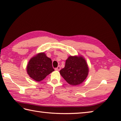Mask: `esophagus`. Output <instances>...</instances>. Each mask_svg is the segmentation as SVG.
Here are the masks:
<instances>
[{
	"instance_id": "esophagus-1",
	"label": "esophagus",
	"mask_w": 121,
	"mask_h": 121,
	"mask_svg": "<svg viewBox=\"0 0 121 121\" xmlns=\"http://www.w3.org/2000/svg\"><path fill=\"white\" fill-rule=\"evenodd\" d=\"M55 69L56 71H60V66H58V67H57V68H55Z\"/></svg>"
}]
</instances>
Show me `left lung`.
<instances>
[{"label": "left lung", "mask_w": 121, "mask_h": 121, "mask_svg": "<svg viewBox=\"0 0 121 121\" xmlns=\"http://www.w3.org/2000/svg\"><path fill=\"white\" fill-rule=\"evenodd\" d=\"M86 61L81 56H69L65 62L64 68L59 71L67 83L76 86L82 83L88 74Z\"/></svg>", "instance_id": "8db88e82"}]
</instances>
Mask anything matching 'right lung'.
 Wrapping results in <instances>:
<instances>
[{
    "mask_svg": "<svg viewBox=\"0 0 121 121\" xmlns=\"http://www.w3.org/2000/svg\"><path fill=\"white\" fill-rule=\"evenodd\" d=\"M27 72L36 81H42L54 71L51 59L44 53H40L32 58L27 66Z\"/></svg>",
    "mask_w": 121,
    "mask_h": 121,
    "instance_id": "obj_1",
    "label": "right lung"
}]
</instances>
